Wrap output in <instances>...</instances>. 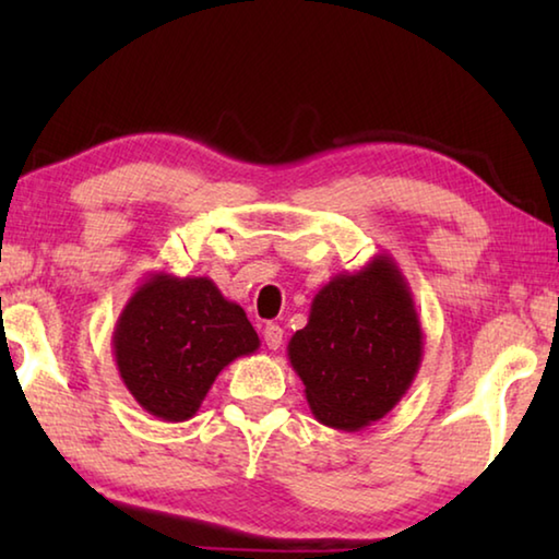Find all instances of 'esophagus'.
<instances>
[{
    "label": "esophagus",
    "instance_id": "esophagus-1",
    "mask_svg": "<svg viewBox=\"0 0 559 559\" xmlns=\"http://www.w3.org/2000/svg\"><path fill=\"white\" fill-rule=\"evenodd\" d=\"M263 340H266V345L271 349H278L283 343V328L276 323H269L266 328H263Z\"/></svg>",
    "mask_w": 559,
    "mask_h": 559
}]
</instances>
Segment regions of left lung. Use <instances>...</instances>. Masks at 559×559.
<instances>
[{
  "mask_svg": "<svg viewBox=\"0 0 559 559\" xmlns=\"http://www.w3.org/2000/svg\"><path fill=\"white\" fill-rule=\"evenodd\" d=\"M421 357V320L390 253L330 278L310 302L308 325L288 343L310 412L337 431H362L390 414Z\"/></svg>",
  "mask_w": 559,
  "mask_h": 559,
  "instance_id": "obj_1",
  "label": "left lung"
}]
</instances>
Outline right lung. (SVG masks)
I'll use <instances>...</instances> for the list:
<instances>
[{
  "label": "right lung",
  "instance_id": "right-lung-1",
  "mask_svg": "<svg viewBox=\"0 0 559 559\" xmlns=\"http://www.w3.org/2000/svg\"><path fill=\"white\" fill-rule=\"evenodd\" d=\"M259 345L243 308L212 278L167 271L145 276L112 330L126 390L147 414L173 424L192 419L224 367Z\"/></svg>",
  "mask_w": 559,
  "mask_h": 559
}]
</instances>
